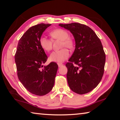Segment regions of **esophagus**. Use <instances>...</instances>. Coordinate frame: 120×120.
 <instances>
[{"label": "esophagus", "instance_id": "esophagus-1", "mask_svg": "<svg viewBox=\"0 0 120 120\" xmlns=\"http://www.w3.org/2000/svg\"><path fill=\"white\" fill-rule=\"evenodd\" d=\"M58 64V67H61L63 65H64L62 64Z\"/></svg>", "mask_w": 120, "mask_h": 120}]
</instances>
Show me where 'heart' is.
I'll return each mask as SVG.
<instances>
[{"label": "heart", "mask_w": 120, "mask_h": 120, "mask_svg": "<svg viewBox=\"0 0 120 120\" xmlns=\"http://www.w3.org/2000/svg\"><path fill=\"white\" fill-rule=\"evenodd\" d=\"M50 35L53 38L61 40V47L68 48L71 49L74 47V40L69 38L68 32L61 28L53 30L50 32ZM40 44L41 48L46 51H49L52 49V41L46 37L42 36L40 38ZM69 52L66 48H63L58 51H55L50 54L49 60L51 61L62 62L69 56Z\"/></svg>", "instance_id": "obj_1"}]
</instances>
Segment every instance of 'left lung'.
Masks as SVG:
<instances>
[{"label": "left lung", "mask_w": 120, "mask_h": 120, "mask_svg": "<svg viewBox=\"0 0 120 120\" xmlns=\"http://www.w3.org/2000/svg\"><path fill=\"white\" fill-rule=\"evenodd\" d=\"M70 31L75 49L66 64L68 84L73 92L84 94L96 88L104 74L106 56L99 38L88 26L78 23L60 24Z\"/></svg>", "instance_id": "obj_1"}]
</instances>
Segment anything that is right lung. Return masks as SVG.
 <instances>
[{
	"instance_id": "1",
	"label": "right lung",
	"mask_w": 120,
	"mask_h": 120,
	"mask_svg": "<svg viewBox=\"0 0 120 120\" xmlns=\"http://www.w3.org/2000/svg\"><path fill=\"white\" fill-rule=\"evenodd\" d=\"M51 25L41 23L30 27L19 40L15 55L19 81L28 92L38 96H43L52 90L58 68L53 62L43 66L48 56L39 41Z\"/></svg>"
}]
</instances>
